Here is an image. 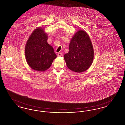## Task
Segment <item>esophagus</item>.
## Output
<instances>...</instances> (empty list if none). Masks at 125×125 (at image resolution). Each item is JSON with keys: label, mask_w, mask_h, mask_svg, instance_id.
Returning a JSON list of instances; mask_svg holds the SVG:
<instances>
[{"label": "esophagus", "mask_w": 125, "mask_h": 125, "mask_svg": "<svg viewBox=\"0 0 125 125\" xmlns=\"http://www.w3.org/2000/svg\"><path fill=\"white\" fill-rule=\"evenodd\" d=\"M63 55V54L62 53H61V52H59L58 53V56H59V57H61V56H62Z\"/></svg>", "instance_id": "1"}]
</instances>
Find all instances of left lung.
Wrapping results in <instances>:
<instances>
[{"label":"left lung","instance_id":"left-lung-1","mask_svg":"<svg viewBox=\"0 0 125 125\" xmlns=\"http://www.w3.org/2000/svg\"><path fill=\"white\" fill-rule=\"evenodd\" d=\"M69 49V52L64 56L68 68L77 73L87 70L94 58V50L88 34L78 30L73 37Z\"/></svg>","mask_w":125,"mask_h":125}]
</instances>
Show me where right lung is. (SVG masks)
Wrapping results in <instances>:
<instances>
[{
    "instance_id": "1",
    "label": "right lung",
    "mask_w": 125,
    "mask_h": 125,
    "mask_svg": "<svg viewBox=\"0 0 125 125\" xmlns=\"http://www.w3.org/2000/svg\"><path fill=\"white\" fill-rule=\"evenodd\" d=\"M47 35L40 28L35 30L27 41L25 57L30 67L38 71L50 68L56 58L53 47L47 42Z\"/></svg>"
}]
</instances>
